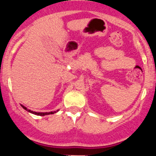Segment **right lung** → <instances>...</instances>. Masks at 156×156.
Wrapping results in <instances>:
<instances>
[{
  "label": "right lung",
  "mask_w": 156,
  "mask_h": 156,
  "mask_svg": "<svg viewBox=\"0 0 156 156\" xmlns=\"http://www.w3.org/2000/svg\"><path fill=\"white\" fill-rule=\"evenodd\" d=\"M21 106L23 107V108L25 109V110H27V112H30V113L35 114V115H38V116H45V115H49V114L56 113V112H58V110H57V111H55V112H36L31 111V110H30V109H27V108H26L25 106H23V105H22V104H21Z\"/></svg>",
  "instance_id": "add662e5"
}]
</instances>
